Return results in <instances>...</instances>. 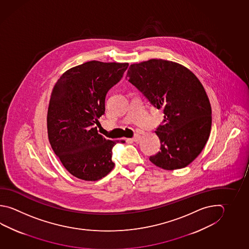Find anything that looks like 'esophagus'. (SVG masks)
I'll list each match as a JSON object with an SVG mask.
<instances>
[{
	"instance_id": "esophagus-1",
	"label": "esophagus",
	"mask_w": 249,
	"mask_h": 249,
	"mask_svg": "<svg viewBox=\"0 0 249 249\" xmlns=\"http://www.w3.org/2000/svg\"><path fill=\"white\" fill-rule=\"evenodd\" d=\"M140 138H141V136L140 135H136V136H134L133 138H130V139H127V141L130 142H137L140 140Z\"/></svg>"
}]
</instances>
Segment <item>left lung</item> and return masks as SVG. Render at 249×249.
I'll return each mask as SVG.
<instances>
[{
  "label": "left lung",
  "instance_id": "obj_1",
  "mask_svg": "<svg viewBox=\"0 0 249 249\" xmlns=\"http://www.w3.org/2000/svg\"><path fill=\"white\" fill-rule=\"evenodd\" d=\"M126 78L153 107L164 109L163 124L155 131L160 150L150 162L164 170L186 167L211 133V103L201 82L186 67L162 59L132 64Z\"/></svg>",
  "mask_w": 249,
  "mask_h": 249
}]
</instances>
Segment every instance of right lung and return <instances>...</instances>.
<instances>
[{
    "instance_id": "1",
    "label": "right lung",
    "mask_w": 249,
    "mask_h": 249,
    "mask_svg": "<svg viewBox=\"0 0 249 249\" xmlns=\"http://www.w3.org/2000/svg\"><path fill=\"white\" fill-rule=\"evenodd\" d=\"M127 67L128 63L88 61L66 71L53 89L48 139L63 166L76 178L99 180L113 170L112 150L119 141L99 135L96 125L106 111L108 90Z\"/></svg>"
}]
</instances>
